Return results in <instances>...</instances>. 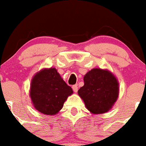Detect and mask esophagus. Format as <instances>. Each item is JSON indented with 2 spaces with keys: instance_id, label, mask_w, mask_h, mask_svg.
<instances>
[{
  "instance_id": "34e87169",
  "label": "esophagus",
  "mask_w": 146,
  "mask_h": 146,
  "mask_svg": "<svg viewBox=\"0 0 146 146\" xmlns=\"http://www.w3.org/2000/svg\"><path fill=\"white\" fill-rule=\"evenodd\" d=\"M72 89L74 92H77L78 91V86L77 85H73L72 86Z\"/></svg>"
}]
</instances>
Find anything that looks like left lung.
I'll return each mask as SVG.
<instances>
[{
  "mask_svg": "<svg viewBox=\"0 0 146 146\" xmlns=\"http://www.w3.org/2000/svg\"><path fill=\"white\" fill-rule=\"evenodd\" d=\"M84 82L78 94L86 109L94 114L109 111L119 96V82L114 75L107 70L94 68L84 75Z\"/></svg>",
  "mask_w": 146,
  "mask_h": 146,
  "instance_id": "8db88e82",
  "label": "left lung"
}]
</instances>
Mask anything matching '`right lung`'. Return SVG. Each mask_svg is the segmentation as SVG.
<instances>
[{"label": "right lung", "instance_id": "1", "mask_svg": "<svg viewBox=\"0 0 146 146\" xmlns=\"http://www.w3.org/2000/svg\"><path fill=\"white\" fill-rule=\"evenodd\" d=\"M72 94L71 86L66 84L55 68L43 69L32 79L30 98L34 107L43 114L58 113Z\"/></svg>", "mask_w": 146, "mask_h": 146}]
</instances>
